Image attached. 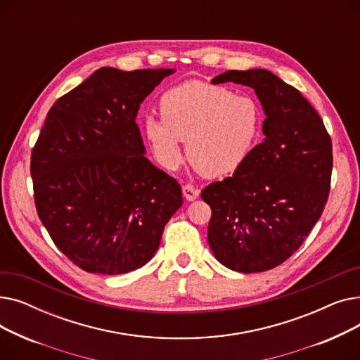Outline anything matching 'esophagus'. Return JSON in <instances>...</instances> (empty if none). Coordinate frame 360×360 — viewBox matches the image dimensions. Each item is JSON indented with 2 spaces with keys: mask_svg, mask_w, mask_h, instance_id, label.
I'll return each mask as SVG.
<instances>
[{
  "mask_svg": "<svg viewBox=\"0 0 360 360\" xmlns=\"http://www.w3.org/2000/svg\"><path fill=\"white\" fill-rule=\"evenodd\" d=\"M182 194H184V197L188 201H194V200H197L200 197V191L197 190V188H194L193 185H190V184H186V185L182 186Z\"/></svg>",
  "mask_w": 360,
  "mask_h": 360,
  "instance_id": "obj_1",
  "label": "esophagus"
}]
</instances>
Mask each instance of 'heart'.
<instances>
[{
  "mask_svg": "<svg viewBox=\"0 0 360 360\" xmlns=\"http://www.w3.org/2000/svg\"><path fill=\"white\" fill-rule=\"evenodd\" d=\"M162 120L144 122L146 137L158 159L169 169L186 156L205 176L233 174L254 150L262 125V110L251 96L205 82H185L160 99Z\"/></svg>",
  "mask_w": 360,
  "mask_h": 360,
  "instance_id": "heart-1",
  "label": "heart"
}]
</instances>
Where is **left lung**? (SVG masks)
<instances>
[{"mask_svg": "<svg viewBox=\"0 0 360 360\" xmlns=\"http://www.w3.org/2000/svg\"><path fill=\"white\" fill-rule=\"evenodd\" d=\"M254 89L264 140L232 176L205 186L210 248L233 271L259 273L286 261L319 220L330 193L331 139L300 91L269 70L226 71L213 84Z\"/></svg>", "mask_w": 360, "mask_h": 360, "instance_id": "obj_1", "label": "left lung"}]
</instances>
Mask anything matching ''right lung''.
<instances>
[{
  "label": "right lung",
  "mask_w": 360,
  "mask_h": 360,
  "mask_svg": "<svg viewBox=\"0 0 360 360\" xmlns=\"http://www.w3.org/2000/svg\"><path fill=\"white\" fill-rule=\"evenodd\" d=\"M174 68L102 67L49 109L30 162L34 204L60 251L94 274L153 258L181 185L144 155L143 101Z\"/></svg>",
  "instance_id": "add662e5"
}]
</instances>
